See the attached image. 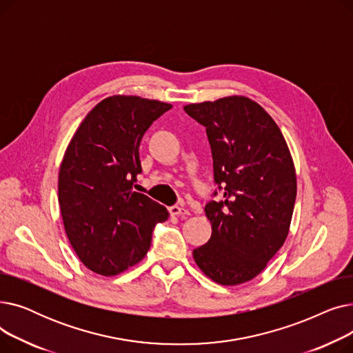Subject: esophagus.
Listing matches in <instances>:
<instances>
[{
	"instance_id": "esophagus-1",
	"label": "esophagus",
	"mask_w": 353,
	"mask_h": 353,
	"mask_svg": "<svg viewBox=\"0 0 353 353\" xmlns=\"http://www.w3.org/2000/svg\"><path fill=\"white\" fill-rule=\"evenodd\" d=\"M169 212H170V214H172V216H186V214H190V213H189V210H188L186 208L179 206V205L172 206V208L169 209Z\"/></svg>"
}]
</instances>
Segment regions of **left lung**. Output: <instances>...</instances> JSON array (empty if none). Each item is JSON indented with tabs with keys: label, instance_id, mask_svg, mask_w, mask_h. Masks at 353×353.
Returning <instances> with one entry per match:
<instances>
[{
	"label": "left lung",
	"instance_id": "8db88e82",
	"mask_svg": "<svg viewBox=\"0 0 353 353\" xmlns=\"http://www.w3.org/2000/svg\"><path fill=\"white\" fill-rule=\"evenodd\" d=\"M184 111L206 127L214 183L223 192L205 208L212 236L193 250L194 262L216 283L249 282L289 233L296 200L289 147L274 120L248 97L189 104Z\"/></svg>",
	"mask_w": 353,
	"mask_h": 353
}]
</instances>
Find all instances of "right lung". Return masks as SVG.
Segmentation results:
<instances>
[{"mask_svg": "<svg viewBox=\"0 0 353 353\" xmlns=\"http://www.w3.org/2000/svg\"><path fill=\"white\" fill-rule=\"evenodd\" d=\"M172 104L137 96L100 101L72 136L59 174V203L70 243L84 266L114 276L147 254L169 212L134 192L140 141Z\"/></svg>", "mask_w": 353, "mask_h": 353, "instance_id": "add662e5", "label": "right lung"}]
</instances>
